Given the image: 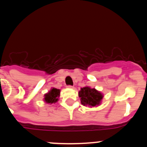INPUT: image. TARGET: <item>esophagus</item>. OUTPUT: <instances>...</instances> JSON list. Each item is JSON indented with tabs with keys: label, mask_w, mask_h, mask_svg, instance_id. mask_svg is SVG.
<instances>
[{
	"label": "esophagus",
	"mask_w": 147,
	"mask_h": 147,
	"mask_svg": "<svg viewBox=\"0 0 147 147\" xmlns=\"http://www.w3.org/2000/svg\"><path fill=\"white\" fill-rule=\"evenodd\" d=\"M68 88H74V86H68Z\"/></svg>",
	"instance_id": "obj_1"
}]
</instances>
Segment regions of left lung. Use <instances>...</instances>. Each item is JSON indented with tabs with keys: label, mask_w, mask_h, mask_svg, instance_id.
Instances as JSON below:
<instances>
[{
	"label": "left lung",
	"mask_w": 147,
	"mask_h": 147,
	"mask_svg": "<svg viewBox=\"0 0 147 147\" xmlns=\"http://www.w3.org/2000/svg\"><path fill=\"white\" fill-rule=\"evenodd\" d=\"M81 104L88 107H97L102 104L104 95L100 91L90 86L82 88L78 92Z\"/></svg>",
	"instance_id": "8db88e82"
}]
</instances>
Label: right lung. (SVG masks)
Masks as SVG:
<instances>
[{
	"label": "right lung",
	"instance_id": "add662e5",
	"mask_svg": "<svg viewBox=\"0 0 147 147\" xmlns=\"http://www.w3.org/2000/svg\"><path fill=\"white\" fill-rule=\"evenodd\" d=\"M61 90L57 89L56 88H51L50 91L44 95L43 101L47 104H55L59 101L60 97Z\"/></svg>",
	"mask_w": 147,
	"mask_h": 147
}]
</instances>
